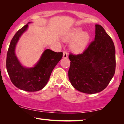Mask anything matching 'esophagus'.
Returning <instances> with one entry per match:
<instances>
[{"instance_id": "obj_1", "label": "esophagus", "mask_w": 124, "mask_h": 124, "mask_svg": "<svg viewBox=\"0 0 124 124\" xmlns=\"http://www.w3.org/2000/svg\"><path fill=\"white\" fill-rule=\"evenodd\" d=\"M68 56V52L66 51H63V57L64 58H67Z\"/></svg>"}]
</instances>
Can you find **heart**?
<instances>
[{"label":"heart","instance_id":"1","mask_svg":"<svg viewBox=\"0 0 124 124\" xmlns=\"http://www.w3.org/2000/svg\"><path fill=\"white\" fill-rule=\"evenodd\" d=\"M73 39H74L70 44L71 50L76 53H80L85 50L89 43L90 35L88 33L83 31L80 28H75L65 37L66 40Z\"/></svg>","mask_w":124,"mask_h":124}]
</instances>
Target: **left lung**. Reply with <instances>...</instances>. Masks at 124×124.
<instances>
[{"mask_svg":"<svg viewBox=\"0 0 124 124\" xmlns=\"http://www.w3.org/2000/svg\"><path fill=\"white\" fill-rule=\"evenodd\" d=\"M68 77L76 90L86 94L101 92L114 76L116 56L114 43L100 25H95L94 40L82 54L70 53Z\"/></svg>","mask_w":124,"mask_h":124,"instance_id":"left-lung-1","label":"left lung"}]
</instances>
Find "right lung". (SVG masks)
<instances>
[{
	"instance_id": "obj_1",
	"label": "right lung",
	"mask_w": 124,
	"mask_h": 124,
	"mask_svg": "<svg viewBox=\"0 0 124 124\" xmlns=\"http://www.w3.org/2000/svg\"><path fill=\"white\" fill-rule=\"evenodd\" d=\"M28 26L26 24L18 30L12 39L7 54L6 67L11 82L16 87L34 92L43 89L48 82L54 68L62 57V52L47 49L34 67L26 68L23 67L15 55V49L19 38Z\"/></svg>"
}]
</instances>
